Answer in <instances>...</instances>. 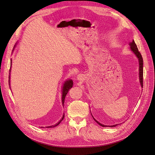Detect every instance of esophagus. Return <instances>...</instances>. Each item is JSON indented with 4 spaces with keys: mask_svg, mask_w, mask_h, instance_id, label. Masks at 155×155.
<instances>
[{
    "mask_svg": "<svg viewBox=\"0 0 155 155\" xmlns=\"http://www.w3.org/2000/svg\"><path fill=\"white\" fill-rule=\"evenodd\" d=\"M77 80H78L82 81V80H83L84 79V76L82 74H79V75H77Z\"/></svg>",
    "mask_w": 155,
    "mask_h": 155,
    "instance_id": "esophagus-1",
    "label": "esophagus"
}]
</instances>
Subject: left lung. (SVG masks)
Instances as JSON below:
<instances>
[{
    "label": "left lung",
    "instance_id": "left-lung-1",
    "mask_svg": "<svg viewBox=\"0 0 155 155\" xmlns=\"http://www.w3.org/2000/svg\"><path fill=\"white\" fill-rule=\"evenodd\" d=\"M129 49L131 50V51L136 55V56L137 57V58L138 59V62H139V78H140V85L141 86V87L143 88V58H142V56L141 54V53H140V51H138V49H137V47L134 42V41L133 40V41L129 43ZM93 117V116H92ZM94 120L96 122V123L97 124H99L100 126H102V127H116V126H117L118 124H114V125H112V126H106V125H104L101 123H100L99 122L97 121L94 117H93Z\"/></svg>",
    "mask_w": 155,
    "mask_h": 155
}]
</instances>
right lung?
Listing matches in <instances>:
<instances>
[{"mask_svg": "<svg viewBox=\"0 0 155 155\" xmlns=\"http://www.w3.org/2000/svg\"><path fill=\"white\" fill-rule=\"evenodd\" d=\"M15 47V45L14 46V49H13V50H12V51H14V48ZM11 64H12V60H11ZM11 68H10V70H9V71H10V73H9V85H10V73H11ZM73 81H72V80H71V79H69V80H66L65 81V82L63 83V87H62V97H61V102H62V105H63V106H64V99H65V97H66V95H67V93L68 92V91H69V90L70 89L73 87ZM64 114H63V117H62V118L60 120V121L59 122H58V123H57L56 124H55L54 125H52V126H46L45 127V128H50V127H56V126H58L61 122L62 121V120L64 119ZM41 128H43V127H41Z\"/></svg>", "mask_w": 155, "mask_h": 155, "instance_id": "obj_1", "label": "right lung"}]
</instances>
